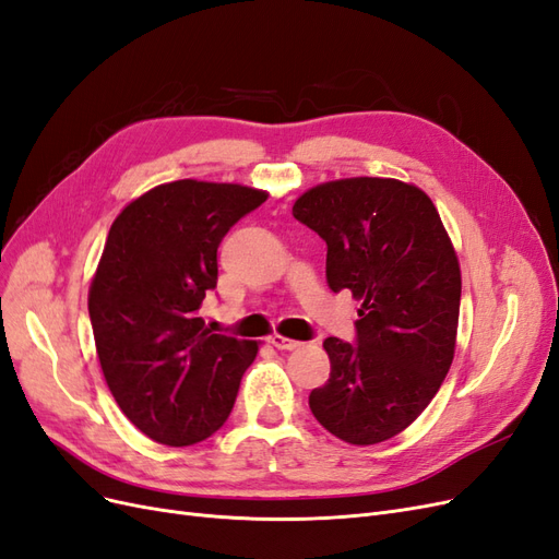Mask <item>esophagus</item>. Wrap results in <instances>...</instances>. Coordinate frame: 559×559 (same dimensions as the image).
<instances>
[{"instance_id": "1", "label": "esophagus", "mask_w": 559, "mask_h": 559, "mask_svg": "<svg viewBox=\"0 0 559 559\" xmlns=\"http://www.w3.org/2000/svg\"><path fill=\"white\" fill-rule=\"evenodd\" d=\"M270 345H273L275 349H296L300 343L292 341V337H284V335L275 333V335H270Z\"/></svg>"}]
</instances>
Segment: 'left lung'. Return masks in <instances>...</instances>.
Wrapping results in <instances>:
<instances>
[{
  "label": "left lung",
  "mask_w": 559,
  "mask_h": 559,
  "mask_svg": "<svg viewBox=\"0 0 559 559\" xmlns=\"http://www.w3.org/2000/svg\"><path fill=\"white\" fill-rule=\"evenodd\" d=\"M294 216L326 242L331 292L361 300L357 337H326L331 376L310 411L352 445L413 425L445 380L460 321V261L431 198L413 183L354 177L302 193Z\"/></svg>",
  "instance_id": "8db88e82"
}]
</instances>
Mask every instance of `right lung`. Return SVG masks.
I'll list each match as a JSON object with an SVG mask.
<instances>
[{
    "label": "right lung",
    "instance_id": "right-lung-1",
    "mask_svg": "<svg viewBox=\"0 0 559 559\" xmlns=\"http://www.w3.org/2000/svg\"><path fill=\"white\" fill-rule=\"evenodd\" d=\"M267 193L179 179L116 216L88 292L105 380L118 408L163 445L205 441L228 419L259 343L198 317L216 289V249Z\"/></svg>",
    "mask_w": 559,
    "mask_h": 559
}]
</instances>
